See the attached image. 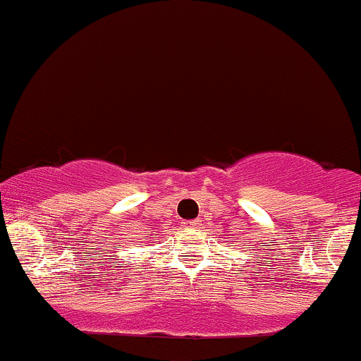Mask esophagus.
I'll list each match as a JSON object with an SVG mask.
<instances>
[{"instance_id":"34e87169","label":"esophagus","mask_w":361,"mask_h":361,"mask_svg":"<svg viewBox=\"0 0 361 361\" xmlns=\"http://www.w3.org/2000/svg\"><path fill=\"white\" fill-rule=\"evenodd\" d=\"M182 227H184V228H191V231H192V228L200 227V224H197V220H188V222L182 224Z\"/></svg>"}]
</instances>
